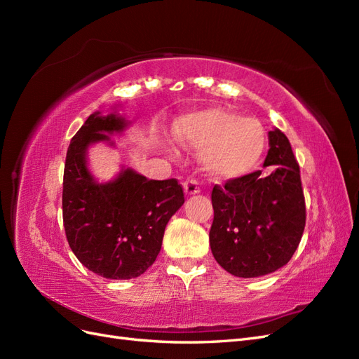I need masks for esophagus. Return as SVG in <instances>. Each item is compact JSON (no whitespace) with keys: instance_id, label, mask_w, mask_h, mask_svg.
<instances>
[{"instance_id":"esophagus-1","label":"esophagus","mask_w":359,"mask_h":359,"mask_svg":"<svg viewBox=\"0 0 359 359\" xmlns=\"http://www.w3.org/2000/svg\"><path fill=\"white\" fill-rule=\"evenodd\" d=\"M182 187H184V191H186L187 194H196L201 190L199 182L196 180H186L182 182Z\"/></svg>"}]
</instances>
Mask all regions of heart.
<instances>
[{
    "label": "heart",
    "instance_id": "obj_1",
    "mask_svg": "<svg viewBox=\"0 0 359 359\" xmlns=\"http://www.w3.org/2000/svg\"><path fill=\"white\" fill-rule=\"evenodd\" d=\"M175 136L182 145L203 151L206 170L219 177L243 175L265 149V132L259 121L224 109L184 118L175 127Z\"/></svg>",
    "mask_w": 359,
    "mask_h": 359
}]
</instances>
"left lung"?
<instances>
[{"label": "left lung", "mask_w": 359, "mask_h": 359, "mask_svg": "<svg viewBox=\"0 0 359 359\" xmlns=\"http://www.w3.org/2000/svg\"><path fill=\"white\" fill-rule=\"evenodd\" d=\"M264 166H274L215 184L211 201L214 220L211 252L232 276L252 278L286 265L306 227L299 165L289 139L278 128L269 132Z\"/></svg>", "instance_id": "8db88e82"}]
</instances>
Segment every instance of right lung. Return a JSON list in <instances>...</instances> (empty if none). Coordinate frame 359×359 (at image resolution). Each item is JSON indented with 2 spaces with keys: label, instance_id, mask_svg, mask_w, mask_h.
I'll return each instance as SVG.
<instances>
[{
  "label": "right lung",
  "instance_id": "add662e5",
  "mask_svg": "<svg viewBox=\"0 0 359 359\" xmlns=\"http://www.w3.org/2000/svg\"><path fill=\"white\" fill-rule=\"evenodd\" d=\"M126 119L95 112L78 130L67 149L62 180V223L79 262L104 278H135L154 264L170 217L184 203L178 180H147L126 169L97 184L86 169V148L106 133L121 132Z\"/></svg>",
  "mask_w": 359,
  "mask_h": 359
}]
</instances>
